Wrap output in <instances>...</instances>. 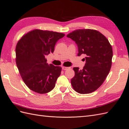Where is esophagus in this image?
I'll return each mask as SVG.
<instances>
[{
	"instance_id": "1",
	"label": "esophagus",
	"mask_w": 129,
	"mask_h": 129,
	"mask_svg": "<svg viewBox=\"0 0 129 129\" xmlns=\"http://www.w3.org/2000/svg\"><path fill=\"white\" fill-rule=\"evenodd\" d=\"M69 69H70L69 67H62V69L64 70H67Z\"/></svg>"
}]
</instances>
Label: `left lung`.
<instances>
[{"mask_svg": "<svg viewBox=\"0 0 129 129\" xmlns=\"http://www.w3.org/2000/svg\"><path fill=\"white\" fill-rule=\"evenodd\" d=\"M67 37L77 45V55L86 56L83 69L73 68L75 76L71 80L72 86L79 93H90L102 85L109 73L113 57L112 46L103 35L94 29H76Z\"/></svg>", "mask_w": 129, "mask_h": 129, "instance_id": "8db88e82", "label": "left lung"}]
</instances>
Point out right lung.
Returning a JSON list of instances; mask_svg holds the SVG:
<instances>
[{"label":"right lung","instance_id":"obj_1","mask_svg":"<svg viewBox=\"0 0 129 129\" xmlns=\"http://www.w3.org/2000/svg\"><path fill=\"white\" fill-rule=\"evenodd\" d=\"M64 34L36 29L25 35L16 47V63L26 86L40 94L54 88L61 68L48 64L45 56L53 53Z\"/></svg>","mask_w":129,"mask_h":129}]
</instances>
